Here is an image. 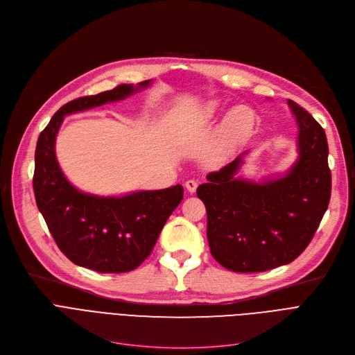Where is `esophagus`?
I'll list each match as a JSON object with an SVG mask.
<instances>
[{
	"mask_svg": "<svg viewBox=\"0 0 355 355\" xmlns=\"http://www.w3.org/2000/svg\"><path fill=\"white\" fill-rule=\"evenodd\" d=\"M197 187H198V182L197 181H194V180H189V181H185V189H187V191L189 193H196V190H197Z\"/></svg>",
	"mask_w": 355,
	"mask_h": 355,
	"instance_id": "obj_1",
	"label": "esophagus"
}]
</instances>
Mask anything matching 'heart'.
Wrapping results in <instances>:
<instances>
[{
    "instance_id": "obj_1",
    "label": "heart",
    "mask_w": 355,
    "mask_h": 355,
    "mask_svg": "<svg viewBox=\"0 0 355 355\" xmlns=\"http://www.w3.org/2000/svg\"><path fill=\"white\" fill-rule=\"evenodd\" d=\"M216 112H217V105L210 103L204 107V116L213 118L216 115ZM240 112H241L240 109L232 110L220 128L218 141H217L216 149H214V154L217 158L225 157L230 151V148L248 132L249 123L239 121Z\"/></svg>"
}]
</instances>
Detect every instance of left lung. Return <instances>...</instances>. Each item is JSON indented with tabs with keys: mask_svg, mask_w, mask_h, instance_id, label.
I'll return each mask as SVG.
<instances>
[{
	"mask_svg": "<svg viewBox=\"0 0 355 355\" xmlns=\"http://www.w3.org/2000/svg\"><path fill=\"white\" fill-rule=\"evenodd\" d=\"M297 158L284 174L263 180L237 175L249 151L207 175L197 196L207 210L213 257L229 270L265 272L300 256L328 209L331 171L324 129L293 101Z\"/></svg>",
	"mask_w": 355,
	"mask_h": 355,
	"instance_id": "left-lung-1",
	"label": "left lung"
}]
</instances>
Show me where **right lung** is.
<instances>
[{"label":"right lung","mask_w":355,"mask_h":355,"mask_svg":"<svg viewBox=\"0 0 355 355\" xmlns=\"http://www.w3.org/2000/svg\"><path fill=\"white\" fill-rule=\"evenodd\" d=\"M151 83L121 85L66 103L37 141L33 178L37 207L59 249L74 265L101 273L134 270L153 252L165 221L182 200L180 184L122 196L85 193L67 180L55 157V138L64 116L123 101Z\"/></svg>","instance_id":"add662e5"}]
</instances>
